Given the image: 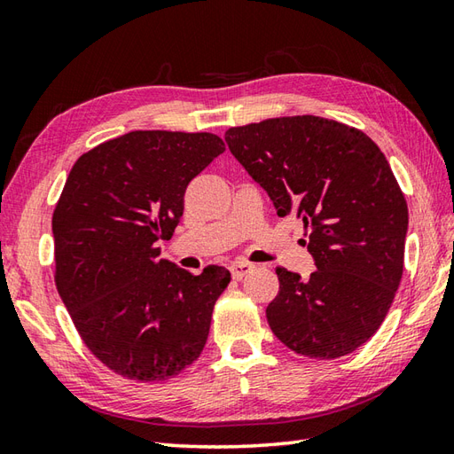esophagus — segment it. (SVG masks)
I'll use <instances>...</instances> for the list:
<instances>
[{
	"instance_id": "34e87169",
	"label": "esophagus",
	"mask_w": 454,
	"mask_h": 454,
	"mask_svg": "<svg viewBox=\"0 0 454 454\" xmlns=\"http://www.w3.org/2000/svg\"><path fill=\"white\" fill-rule=\"evenodd\" d=\"M230 271H232V277L236 278V281H239V278H244L247 273L254 271V265L246 263V262H238L230 267Z\"/></svg>"
}]
</instances>
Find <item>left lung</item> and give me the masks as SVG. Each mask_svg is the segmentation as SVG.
Returning <instances> with one entry per match:
<instances>
[{
	"instance_id": "1",
	"label": "left lung",
	"mask_w": 454,
	"mask_h": 454,
	"mask_svg": "<svg viewBox=\"0 0 454 454\" xmlns=\"http://www.w3.org/2000/svg\"><path fill=\"white\" fill-rule=\"evenodd\" d=\"M224 140L277 215L308 230L316 271L277 267L273 333L312 359L355 351L384 322L403 271L408 205L388 160L364 132L314 114L228 129Z\"/></svg>"
}]
</instances>
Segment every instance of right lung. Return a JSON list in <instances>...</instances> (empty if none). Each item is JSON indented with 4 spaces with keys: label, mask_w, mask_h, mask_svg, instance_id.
Returning a JSON list of instances; mask_svg holds the SVG:
<instances>
[{
    "label": "right lung",
    "mask_w": 454,
    "mask_h": 454,
    "mask_svg": "<svg viewBox=\"0 0 454 454\" xmlns=\"http://www.w3.org/2000/svg\"><path fill=\"white\" fill-rule=\"evenodd\" d=\"M210 132L134 130L74 163L54 208L56 288L98 359L138 382L168 380L197 361L224 267L200 275L160 257L192 177L224 152Z\"/></svg>",
    "instance_id": "obj_1"
}]
</instances>
